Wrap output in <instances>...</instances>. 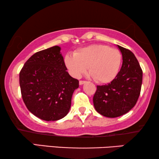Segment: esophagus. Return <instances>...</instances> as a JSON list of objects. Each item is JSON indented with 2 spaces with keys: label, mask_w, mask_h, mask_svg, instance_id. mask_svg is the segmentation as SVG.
<instances>
[{
  "label": "esophagus",
  "mask_w": 159,
  "mask_h": 159,
  "mask_svg": "<svg viewBox=\"0 0 159 159\" xmlns=\"http://www.w3.org/2000/svg\"><path fill=\"white\" fill-rule=\"evenodd\" d=\"M85 82H86L85 81H82V80H80V82H79V83H80V85H82V84L85 83Z\"/></svg>",
  "instance_id": "1"
}]
</instances>
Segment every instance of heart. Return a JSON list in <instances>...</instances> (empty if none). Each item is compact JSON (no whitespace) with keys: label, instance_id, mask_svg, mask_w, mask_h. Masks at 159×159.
Here are the masks:
<instances>
[{"label":"heart","instance_id":"obj_1","mask_svg":"<svg viewBox=\"0 0 159 159\" xmlns=\"http://www.w3.org/2000/svg\"><path fill=\"white\" fill-rule=\"evenodd\" d=\"M64 63L71 75L80 78L88 71L98 83H109L118 75L121 54L118 49L107 45L95 44L82 48L74 55L66 54Z\"/></svg>","mask_w":159,"mask_h":159}]
</instances>
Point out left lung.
Returning <instances> with one entry per match:
<instances>
[{
    "label": "left lung",
    "instance_id": "8db88e82",
    "mask_svg": "<svg viewBox=\"0 0 159 159\" xmlns=\"http://www.w3.org/2000/svg\"><path fill=\"white\" fill-rule=\"evenodd\" d=\"M121 56L122 65L116 77L108 84L97 86L93 104L99 114L115 118L129 112L140 96L143 71L134 53L116 45Z\"/></svg>",
    "mask_w": 159,
    "mask_h": 159
}]
</instances>
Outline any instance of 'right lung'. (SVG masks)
Here are the masks:
<instances>
[{
    "mask_svg": "<svg viewBox=\"0 0 159 159\" xmlns=\"http://www.w3.org/2000/svg\"><path fill=\"white\" fill-rule=\"evenodd\" d=\"M58 45L37 52L19 73V84L27 109L45 121L66 116L79 81L69 75Z\"/></svg>",
    "mask_w": 159,
    "mask_h": 159,
    "instance_id": "obj_1",
    "label": "right lung"
}]
</instances>
